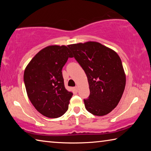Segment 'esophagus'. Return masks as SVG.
I'll use <instances>...</instances> for the list:
<instances>
[{
	"instance_id": "1",
	"label": "esophagus",
	"mask_w": 151,
	"mask_h": 151,
	"mask_svg": "<svg viewBox=\"0 0 151 151\" xmlns=\"http://www.w3.org/2000/svg\"><path fill=\"white\" fill-rule=\"evenodd\" d=\"M74 89H75V91H76V92H77V91H78V86H75V88H74Z\"/></svg>"
}]
</instances>
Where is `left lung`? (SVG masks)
<instances>
[{
    "label": "left lung",
    "instance_id": "left-lung-1",
    "mask_svg": "<svg viewBox=\"0 0 151 151\" xmlns=\"http://www.w3.org/2000/svg\"><path fill=\"white\" fill-rule=\"evenodd\" d=\"M73 57L88 78L90 95L84 99L86 109L96 116H104L119 104L126 85L119 56L96 42L68 45Z\"/></svg>",
    "mask_w": 151,
    "mask_h": 151
}]
</instances>
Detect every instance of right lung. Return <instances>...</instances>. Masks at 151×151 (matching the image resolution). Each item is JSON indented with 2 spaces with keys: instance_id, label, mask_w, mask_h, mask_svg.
Here are the masks:
<instances>
[{
  "instance_id": "add662e5",
  "label": "right lung",
  "mask_w": 151,
  "mask_h": 151,
  "mask_svg": "<svg viewBox=\"0 0 151 151\" xmlns=\"http://www.w3.org/2000/svg\"><path fill=\"white\" fill-rule=\"evenodd\" d=\"M68 47L52 45L43 48L24 70L29 99L40 114L48 118L63 115L73 94L65 88L62 73L68 58L73 57Z\"/></svg>"
}]
</instances>
